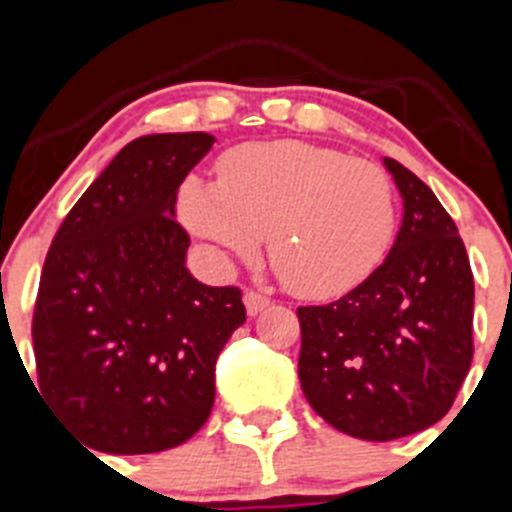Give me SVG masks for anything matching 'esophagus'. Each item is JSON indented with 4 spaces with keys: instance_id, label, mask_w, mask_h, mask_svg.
Wrapping results in <instances>:
<instances>
[{
    "instance_id": "34e87169",
    "label": "esophagus",
    "mask_w": 512,
    "mask_h": 512,
    "mask_svg": "<svg viewBox=\"0 0 512 512\" xmlns=\"http://www.w3.org/2000/svg\"><path fill=\"white\" fill-rule=\"evenodd\" d=\"M243 302H246V312L248 315H259L264 307H269L271 297L261 295V292H256V289H248L246 295H243Z\"/></svg>"
}]
</instances>
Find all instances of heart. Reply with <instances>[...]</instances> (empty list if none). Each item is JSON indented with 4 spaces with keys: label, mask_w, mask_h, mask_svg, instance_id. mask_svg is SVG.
Segmentation results:
<instances>
[{
    "label": "heart",
    "mask_w": 512,
    "mask_h": 512,
    "mask_svg": "<svg viewBox=\"0 0 512 512\" xmlns=\"http://www.w3.org/2000/svg\"><path fill=\"white\" fill-rule=\"evenodd\" d=\"M179 212L194 233L233 256L269 261L289 292L328 300L359 287L395 241L397 192L374 161L302 140L246 143L225 153L217 182L187 176Z\"/></svg>",
    "instance_id": "1"
}]
</instances>
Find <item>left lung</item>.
<instances>
[{"label": "left lung", "instance_id": "1", "mask_svg": "<svg viewBox=\"0 0 512 512\" xmlns=\"http://www.w3.org/2000/svg\"><path fill=\"white\" fill-rule=\"evenodd\" d=\"M405 200L390 256L328 305L297 307L300 384L336 431L395 441L449 413L474 356V277L436 194L384 158Z\"/></svg>", "mask_w": 512, "mask_h": 512}]
</instances>
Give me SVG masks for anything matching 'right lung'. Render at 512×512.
Here are the masks:
<instances>
[{
  "label": "right lung",
  "instance_id": "1",
  "mask_svg": "<svg viewBox=\"0 0 512 512\" xmlns=\"http://www.w3.org/2000/svg\"><path fill=\"white\" fill-rule=\"evenodd\" d=\"M212 143L207 133L135 138L48 248L33 312L38 390L94 451L174 449L212 413L215 361L246 307L238 287L189 274V233L174 217L179 184Z\"/></svg>",
  "mask_w": 512,
  "mask_h": 512
}]
</instances>
